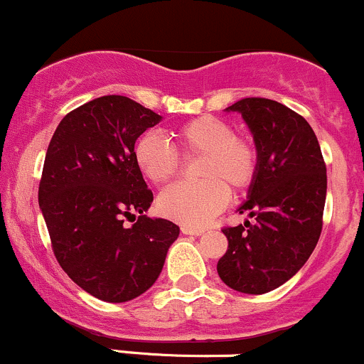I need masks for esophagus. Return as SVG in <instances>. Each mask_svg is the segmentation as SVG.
Wrapping results in <instances>:
<instances>
[{
  "mask_svg": "<svg viewBox=\"0 0 364 364\" xmlns=\"http://www.w3.org/2000/svg\"><path fill=\"white\" fill-rule=\"evenodd\" d=\"M181 230H182V234H191V236H201V234L205 232V229L191 228V225H182Z\"/></svg>",
  "mask_w": 364,
  "mask_h": 364,
  "instance_id": "esophagus-1",
  "label": "esophagus"
}]
</instances>
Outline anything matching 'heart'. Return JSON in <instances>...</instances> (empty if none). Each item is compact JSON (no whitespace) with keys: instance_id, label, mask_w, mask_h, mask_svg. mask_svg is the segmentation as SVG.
Instances as JSON below:
<instances>
[{"instance_id":"obj_1","label":"heart","mask_w":364,"mask_h":364,"mask_svg":"<svg viewBox=\"0 0 364 364\" xmlns=\"http://www.w3.org/2000/svg\"><path fill=\"white\" fill-rule=\"evenodd\" d=\"M183 158L203 156L198 183H175L158 198L159 213L181 224L203 228L225 208L229 189L240 194L252 187L259 173V146L248 134L217 116H199L175 130ZM135 165L152 183H166L181 171L182 158L168 140L146 132L134 147Z\"/></svg>"}]
</instances>
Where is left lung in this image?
Segmentation results:
<instances>
[{"label": "left lung", "mask_w": 364, "mask_h": 364, "mask_svg": "<svg viewBox=\"0 0 364 364\" xmlns=\"http://www.w3.org/2000/svg\"><path fill=\"white\" fill-rule=\"evenodd\" d=\"M228 111L241 112L259 146V173L237 210L257 222L222 229L229 246L217 272L232 290L260 295L295 276L318 245L326 165L311 124L287 105L248 97Z\"/></svg>", "instance_id": "8db88e82"}]
</instances>
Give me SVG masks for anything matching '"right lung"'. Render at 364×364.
Here are the masks:
<instances>
[{
    "instance_id": "add662e5",
    "label": "right lung",
    "mask_w": 364,
    "mask_h": 364,
    "mask_svg": "<svg viewBox=\"0 0 364 364\" xmlns=\"http://www.w3.org/2000/svg\"><path fill=\"white\" fill-rule=\"evenodd\" d=\"M159 121L128 97H99L64 116L46 151L38 199L52 250L65 274L104 302L149 290L181 232L144 215L154 198L134 147Z\"/></svg>"
}]
</instances>
